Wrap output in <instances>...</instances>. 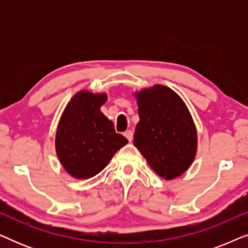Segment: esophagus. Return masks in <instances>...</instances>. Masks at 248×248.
<instances>
[{
  "label": "esophagus",
  "instance_id": "34e87169",
  "mask_svg": "<svg viewBox=\"0 0 248 248\" xmlns=\"http://www.w3.org/2000/svg\"><path fill=\"white\" fill-rule=\"evenodd\" d=\"M124 135H125V137H126V139H127V140L130 141V142H131L132 140H133V132H132L131 130H128V131L125 132Z\"/></svg>",
  "mask_w": 248,
  "mask_h": 248
}]
</instances>
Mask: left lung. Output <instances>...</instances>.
I'll use <instances>...</instances> for the list:
<instances>
[{
  "instance_id": "left-lung-1",
  "label": "left lung",
  "mask_w": 248,
  "mask_h": 248,
  "mask_svg": "<svg viewBox=\"0 0 248 248\" xmlns=\"http://www.w3.org/2000/svg\"><path fill=\"white\" fill-rule=\"evenodd\" d=\"M139 117L133 143L165 179L188 169L196 154V128L182 98L157 84L137 94Z\"/></svg>"
}]
</instances>
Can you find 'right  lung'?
<instances>
[{
  "mask_svg": "<svg viewBox=\"0 0 248 248\" xmlns=\"http://www.w3.org/2000/svg\"><path fill=\"white\" fill-rule=\"evenodd\" d=\"M106 100L105 93L80 91L63 111L56 132V154L73 177H93L128 142L100 111Z\"/></svg>",
  "mask_w": 248,
  "mask_h": 248,
  "instance_id": "right-lung-1",
  "label": "right lung"
}]
</instances>
